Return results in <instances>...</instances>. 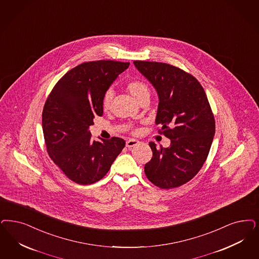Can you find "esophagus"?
<instances>
[{
    "mask_svg": "<svg viewBox=\"0 0 259 259\" xmlns=\"http://www.w3.org/2000/svg\"><path fill=\"white\" fill-rule=\"evenodd\" d=\"M139 143V141H137V140H133V139H131V140H128L127 142H126V146L130 149V148H132V147H134L135 145H137Z\"/></svg>",
    "mask_w": 259,
    "mask_h": 259,
    "instance_id": "1",
    "label": "esophagus"
}]
</instances>
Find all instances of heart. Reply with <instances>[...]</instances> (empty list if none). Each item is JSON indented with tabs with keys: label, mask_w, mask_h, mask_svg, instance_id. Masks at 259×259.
<instances>
[{
	"label": "heart",
	"mask_w": 259,
	"mask_h": 259,
	"mask_svg": "<svg viewBox=\"0 0 259 259\" xmlns=\"http://www.w3.org/2000/svg\"><path fill=\"white\" fill-rule=\"evenodd\" d=\"M126 89L129 94L134 98L138 103H141L144 100H149L150 98V88L146 82L142 79H133L126 83ZM113 91L107 90L102 97V108L104 111H108L111 108L113 100Z\"/></svg>",
	"instance_id": "obj_1"
}]
</instances>
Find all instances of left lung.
<instances>
[{
    "instance_id": "obj_1",
    "label": "left lung",
    "mask_w": 259,
    "mask_h": 259,
    "mask_svg": "<svg viewBox=\"0 0 259 259\" xmlns=\"http://www.w3.org/2000/svg\"><path fill=\"white\" fill-rule=\"evenodd\" d=\"M134 64L158 92L156 124L171 143L167 148L149 143L153 156L144 173L158 188H178L205 163L215 134L213 113L205 90L192 74L166 63L137 60Z\"/></svg>"
}]
</instances>
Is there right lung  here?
I'll return each instance as SVG.
<instances>
[{"instance_id":"1","label":"right lung","mask_w":259,"mask_h":259,"mask_svg":"<svg viewBox=\"0 0 259 259\" xmlns=\"http://www.w3.org/2000/svg\"><path fill=\"white\" fill-rule=\"evenodd\" d=\"M129 62H84L64 74L46 100L42 127L49 156L78 185L103 178L124 148L123 139L97 142L88 128L103 115L102 97Z\"/></svg>"}]
</instances>
